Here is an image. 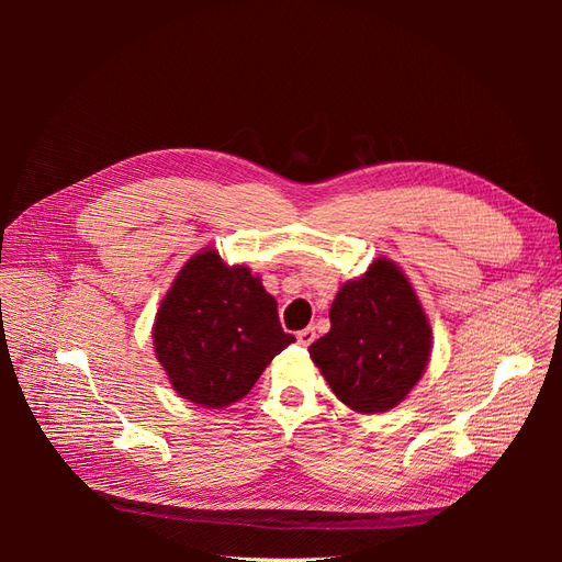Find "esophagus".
<instances>
[{"label":"esophagus","instance_id":"obj_1","mask_svg":"<svg viewBox=\"0 0 562 562\" xmlns=\"http://www.w3.org/2000/svg\"><path fill=\"white\" fill-rule=\"evenodd\" d=\"M316 339V330L314 328H304V330H300L297 333V342L302 345V347H310L312 342Z\"/></svg>","mask_w":562,"mask_h":562}]
</instances>
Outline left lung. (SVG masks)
Returning a JSON list of instances; mask_svg holds the SVG:
<instances>
[{"label":"left lung","instance_id":"1","mask_svg":"<svg viewBox=\"0 0 562 562\" xmlns=\"http://www.w3.org/2000/svg\"><path fill=\"white\" fill-rule=\"evenodd\" d=\"M427 312L403 269L378 258L366 274L339 285L330 330L310 356L333 394L363 415L396 407L422 380L431 356Z\"/></svg>","mask_w":562,"mask_h":562}]
</instances>
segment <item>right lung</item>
<instances>
[{
  "label": "right lung",
  "instance_id": "add662e5",
  "mask_svg": "<svg viewBox=\"0 0 562 562\" xmlns=\"http://www.w3.org/2000/svg\"><path fill=\"white\" fill-rule=\"evenodd\" d=\"M151 342L176 394L220 411L241 401L295 337L283 333L258 274L203 248L159 302Z\"/></svg>",
  "mask_w": 562,
  "mask_h": 562
}]
</instances>
